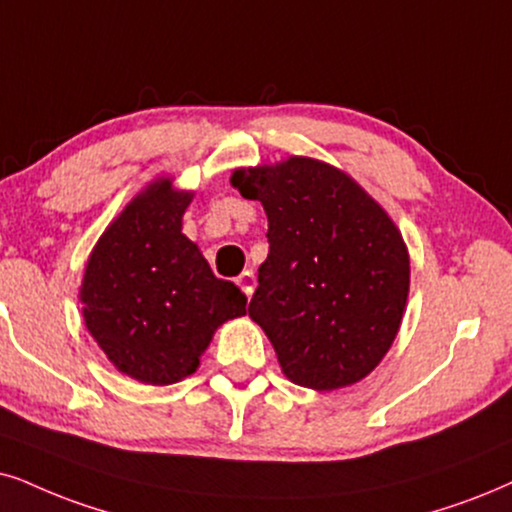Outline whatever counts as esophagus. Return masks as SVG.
I'll return each instance as SVG.
<instances>
[{
	"label": "esophagus",
	"instance_id": "esophagus-1",
	"mask_svg": "<svg viewBox=\"0 0 512 512\" xmlns=\"http://www.w3.org/2000/svg\"><path fill=\"white\" fill-rule=\"evenodd\" d=\"M236 286L250 297L252 290H255V276H252V271H243V274L236 278Z\"/></svg>",
	"mask_w": 512,
	"mask_h": 512
}]
</instances>
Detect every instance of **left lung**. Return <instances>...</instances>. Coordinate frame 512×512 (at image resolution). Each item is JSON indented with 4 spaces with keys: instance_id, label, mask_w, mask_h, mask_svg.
Wrapping results in <instances>:
<instances>
[{
    "instance_id": "left-lung-1",
    "label": "left lung",
    "mask_w": 512,
    "mask_h": 512,
    "mask_svg": "<svg viewBox=\"0 0 512 512\" xmlns=\"http://www.w3.org/2000/svg\"><path fill=\"white\" fill-rule=\"evenodd\" d=\"M231 186L269 219L248 314L283 375L319 392L364 380L390 352L409 297L397 224L345 170L307 155L238 167Z\"/></svg>"
}]
</instances>
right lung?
<instances>
[{
    "label": "right lung",
    "instance_id": "right-lung-1",
    "mask_svg": "<svg viewBox=\"0 0 512 512\" xmlns=\"http://www.w3.org/2000/svg\"><path fill=\"white\" fill-rule=\"evenodd\" d=\"M193 191L174 177L146 184L106 226L84 264V326L108 361L144 385H172L198 371L222 323L245 316V297L212 274L181 219Z\"/></svg>",
    "mask_w": 512,
    "mask_h": 512
}]
</instances>
